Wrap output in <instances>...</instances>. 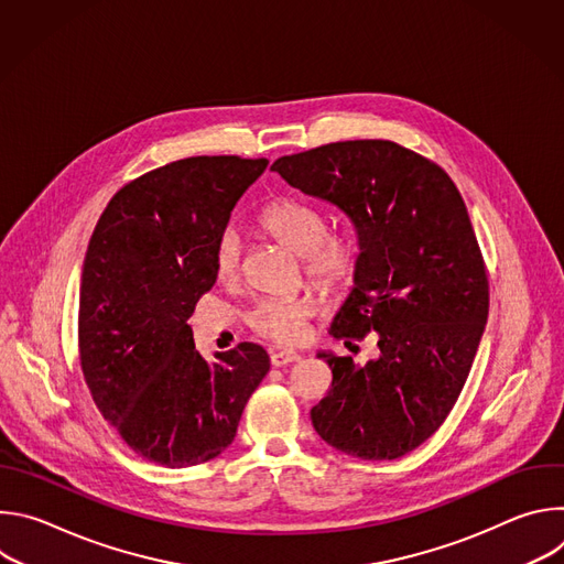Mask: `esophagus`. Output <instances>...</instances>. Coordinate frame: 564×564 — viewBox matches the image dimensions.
Masks as SVG:
<instances>
[{"mask_svg":"<svg viewBox=\"0 0 564 564\" xmlns=\"http://www.w3.org/2000/svg\"><path fill=\"white\" fill-rule=\"evenodd\" d=\"M299 359H301V355L294 352V350H276V352L270 355V361H272V366H276V368L288 366V364H294V361H299Z\"/></svg>","mask_w":564,"mask_h":564,"instance_id":"obj_1","label":"esophagus"}]
</instances>
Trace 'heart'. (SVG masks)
Masks as SVG:
<instances>
[{
  "label": "heart",
  "instance_id": "heart-1",
  "mask_svg": "<svg viewBox=\"0 0 564 564\" xmlns=\"http://www.w3.org/2000/svg\"><path fill=\"white\" fill-rule=\"evenodd\" d=\"M261 227L281 246L303 257L307 276L321 288L346 283L359 261L357 238L350 231H326V218L316 207L276 198L261 212ZM243 238L236 229H225L214 248V270L220 281H229L240 270ZM312 312L307 299L261 301L248 316L250 328L276 344H299L305 337V321Z\"/></svg>",
  "mask_w": 564,
  "mask_h": 564
}]
</instances>
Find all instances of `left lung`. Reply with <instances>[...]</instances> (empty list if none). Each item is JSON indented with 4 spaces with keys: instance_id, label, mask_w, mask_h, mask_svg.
<instances>
[{
    "instance_id": "8db88e82",
    "label": "left lung",
    "mask_w": 564,
    "mask_h": 564,
    "mask_svg": "<svg viewBox=\"0 0 564 564\" xmlns=\"http://www.w3.org/2000/svg\"><path fill=\"white\" fill-rule=\"evenodd\" d=\"M341 209L359 261L333 318L335 339L377 333L366 366L318 350L333 388L310 411L318 437L361 459L424 444L464 388L489 316V281L466 205L448 174L390 140H346L270 167Z\"/></svg>"
}]
</instances>
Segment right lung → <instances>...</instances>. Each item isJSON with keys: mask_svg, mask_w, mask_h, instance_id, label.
<instances>
[{"mask_svg": "<svg viewBox=\"0 0 564 564\" xmlns=\"http://www.w3.org/2000/svg\"><path fill=\"white\" fill-rule=\"evenodd\" d=\"M268 160L194 155L124 185L102 212L79 285V361L96 406L144 459L220 455L270 370L238 344L207 361L187 318L216 283L214 248Z\"/></svg>", "mask_w": 564, "mask_h": 564, "instance_id": "right-lung-1", "label": "right lung"}]
</instances>
